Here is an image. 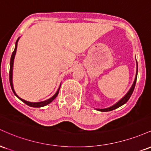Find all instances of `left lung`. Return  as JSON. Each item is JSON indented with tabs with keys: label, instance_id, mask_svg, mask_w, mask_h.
<instances>
[{
	"label": "left lung",
	"instance_id": "1",
	"mask_svg": "<svg viewBox=\"0 0 151 151\" xmlns=\"http://www.w3.org/2000/svg\"><path fill=\"white\" fill-rule=\"evenodd\" d=\"M137 74H138V64H137V71H136V78H135V80H134V82H133L132 86H131V88L130 89V90L129 91V92L126 94V96H124V98H122L119 101V102H117L116 104H114V106H112L109 107V108H107V109H98L97 110L98 111H112V110H114V109L119 108V107H120L121 106L124 105V104H126V102L129 101V99L131 97V96L132 95V93L133 92V90L135 89V86H136V79H137Z\"/></svg>",
	"mask_w": 151,
	"mask_h": 151
}]
</instances>
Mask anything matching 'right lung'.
I'll return each mask as SVG.
<instances>
[{
  "label": "right lung",
  "instance_id": "1",
  "mask_svg": "<svg viewBox=\"0 0 151 151\" xmlns=\"http://www.w3.org/2000/svg\"><path fill=\"white\" fill-rule=\"evenodd\" d=\"M19 38L18 40H17L16 42H15V50L13 52V53H12V55H11V58H10V72H9V80H10V86H11V89L13 90V93H14V94L15 96H17L18 99H20V100L22 102H24V103L26 104L27 105L30 106H32V107H42V106H45L49 104L50 103H51L52 101H53L54 99H55V98L57 97V96L58 95L59 93V89H60V88H59L58 91H57L56 93H55V94L53 96H52L51 98L49 99L46 100V101H41V102H30V101H25V100L24 99H22L21 98H20L18 95L16 94L14 91V89H13V79H12V78H13V61H14V58H15V53H16V50H17V44H18V41Z\"/></svg>",
  "mask_w": 151,
  "mask_h": 151
}]
</instances>
